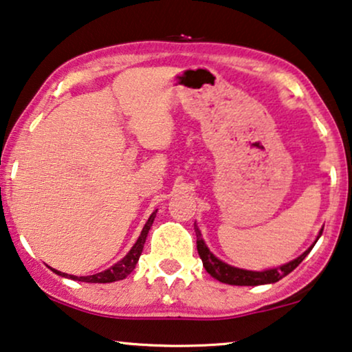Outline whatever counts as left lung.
Masks as SVG:
<instances>
[{
	"instance_id": "left-lung-1",
	"label": "left lung",
	"mask_w": 352,
	"mask_h": 352,
	"mask_svg": "<svg viewBox=\"0 0 352 352\" xmlns=\"http://www.w3.org/2000/svg\"><path fill=\"white\" fill-rule=\"evenodd\" d=\"M195 231H196V237H197V254H199L202 265L207 273H209L212 277H215L217 280L223 282V284H230V285H263V284H273V282L280 280L282 277L292 273L296 266H298L301 261L305 260V256L309 254L311 249L314 245H311V249L305 252L303 255H300L298 258H295L290 263L282 265L279 268L274 270H266V271H247V270H239L234 268V266H230L223 263V261L217 258V256L212 254V252L207 249V245L204 244L201 237V231L199 228L195 225ZM322 234V230H320L319 236ZM318 242V241H316Z\"/></svg>"
}]
</instances>
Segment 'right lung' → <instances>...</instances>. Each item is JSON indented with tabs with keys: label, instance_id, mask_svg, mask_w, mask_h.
<instances>
[{
	"label": "right lung",
	"instance_id": "obj_1",
	"mask_svg": "<svg viewBox=\"0 0 352 352\" xmlns=\"http://www.w3.org/2000/svg\"><path fill=\"white\" fill-rule=\"evenodd\" d=\"M155 217H156V212H153L151 217L146 221V225L143 226L142 234L137 239L135 244H133L131 252H129V254L121 261H118L115 266H111L110 270L102 271V273H97V274H92V276H81V277L72 276V274L68 276L65 273H60V271H57V270H52V271H54V273H57L58 276L70 277V279H73V280L92 282V284H107V282H115V280L124 279V277H127L129 274L132 273L133 270H135V265H137L138 258H140L142 250H143V244H145L146 234H148V231H150V228L153 225V220H155Z\"/></svg>",
	"mask_w": 352,
	"mask_h": 352
}]
</instances>
